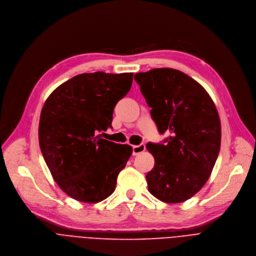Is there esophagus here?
I'll return each mask as SVG.
<instances>
[{
    "mask_svg": "<svg viewBox=\"0 0 256 256\" xmlns=\"http://www.w3.org/2000/svg\"><path fill=\"white\" fill-rule=\"evenodd\" d=\"M144 150H145V144L144 143H140L139 145H134L132 147V156H138Z\"/></svg>",
    "mask_w": 256,
    "mask_h": 256,
    "instance_id": "esophagus-1",
    "label": "esophagus"
}]
</instances>
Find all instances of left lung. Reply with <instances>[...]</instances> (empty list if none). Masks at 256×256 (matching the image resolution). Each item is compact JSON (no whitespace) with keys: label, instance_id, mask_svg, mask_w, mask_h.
I'll list each match as a JSON object with an SVG mask.
<instances>
[{"label":"left lung","instance_id":"obj_1","mask_svg":"<svg viewBox=\"0 0 256 256\" xmlns=\"http://www.w3.org/2000/svg\"><path fill=\"white\" fill-rule=\"evenodd\" d=\"M140 86L162 143H147L154 166L146 174L151 194L166 202H182L208 180L221 145L220 118L209 94L186 74L172 68L139 72Z\"/></svg>","mask_w":256,"mask_h":256}]
</instances>
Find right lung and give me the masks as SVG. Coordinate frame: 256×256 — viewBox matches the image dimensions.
Listing matches in <instances>:
<instances>
[{"mask_svg": "<svg viewBox=\"0 0 256 256\" xmlns=\"http://www.w3.org/2000/svg\"><path fill=\"white\" fill-rule=\"evenodd\" d=\"M132 80L131 72L82 74L45 102L38 130L42 156L60 188L76 200L98 202L115 190L132 147L96 135L112 127L114 108Z\"/></svg>", "mask_w": 256, "mask_h": 256, "instance_id": "add662e5", "label": "right lung"}]
</instances>
